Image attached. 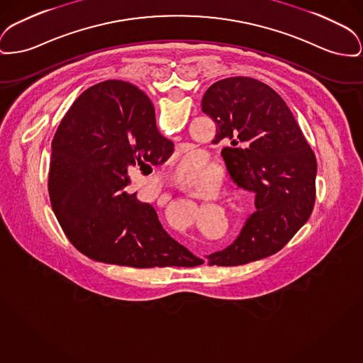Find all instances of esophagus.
Returning <instances> with one entry per match:
<instances>
[{"label":"esophagus","mask_w":363,"mask_h":363,"mask_svg":"<svg viewBox=\"0 0 363 363\" xmlns=\"http://www.w3.org/2000/svg\"><path fill=\"white\" fill-rule=\"evenodd\" d=\"M208 263V260L207 259H204V264H207Z\"/></svg>","instance_id":"34e87169"}]
</instances>
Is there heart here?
<instances>
[{"label": "heart", "mask_w": 363, "mask_h": 363, "mask_svg": "<svg viewBox=\"0 0 363 363\" xmlns=\"http://www.w3.org/2000/svg\"><path fill=\"white\" fill-rule=\"evenodd\" d=\"M175 178L186 185H201L213 179V171L204 164V159L200 152L191 150L178 164Z\"/></svg>", "instance_id": "b5f03b06"}]
</instances>
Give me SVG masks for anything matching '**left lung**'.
<instances>
[{"label": "left lung", "instance_id": "obj_1", "mask_svg": "<svg viewBox=\"0 0 363 363\" xmlns=\"http://www.w3.org/2000/svg\"><path fill=\"white\" fill-rule=\"evenodd\" d=\"M201 111L216 123L213 144L238 188L255 193L252 213L233 244L206 256L210 266H238L273 255L308 220L317 160L294 113L270 86L248 77L215 82Z\"/></svg>", "mask_w": 363, "mask_h": 363}]
</instances>
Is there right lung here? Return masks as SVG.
<instances>
[{
	"label": "right lung",
	"instance_id": "1",
	"mask_svg": "<svg viewBox=\"0 0 363 363\" xmlns=\"http://www.w3.org/2000/svg\"><path fill=\"white\" fill-rule=\"evenodd\" d=\"M172 150L137 86L106 81L74 101L52 141L48 189L53 213L79 252L135 269L201 264L163 229L150 204L128 192V169L162 164Z\"/></svg>",
	"mask_w": 363,
	"mask_h": 363
}]
</instances>
